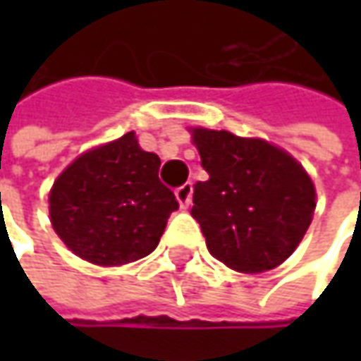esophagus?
Wrapping results in <instances>:
<instances>
[{
	"instance_id": "obj_1",
	"label": "esophagus",
	"mask_w": 361,
	"mask_h": 361,
	"mask_svg": "<svg viewBox=\"0 0 361 361\" xmlns=\"http://www.w3.org/2000/svg\"><path fill=\"white\" fill-rule=\"evenodd\" d=\"M176 201L180 204V209H188L190 207V199H192V185L190 183H185L183 187L176 188Z\"/></svg>"
}]
</instances>
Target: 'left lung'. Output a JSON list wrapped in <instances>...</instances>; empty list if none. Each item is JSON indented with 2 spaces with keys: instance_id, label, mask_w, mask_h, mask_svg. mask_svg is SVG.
Here are the masks:
<instances>
[{
  "instance_id": "1",
  "label": "left lung",
  "mask_w": 361,
  "mask_h": 361,
  "mask_svg": "<svg viewBox=\"0 0 361 361\" xmlns=\"http://www.w3.org/2000/svg\"><path fill=\"white\" fill-rule=\"evenodd\" d=\"M209 173L197 183L190 215L209 253L239 273L279 267L312 225L315 185L295 157L263 138L190 126Z\"/></svg>"
}]
</instances>
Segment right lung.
Returning a JSON list of instances; mask_svg holds the SVG:
<instances>
[{
    "instance_id": "right-lung-1",
    "label": "right lung",
    "mask_w": 361,
    "mask_h": 361,
    "mask_svg": "<svg viewBox=\"0 0 361 361\" xmlns=\"http://www.w3.org/2000/svg\"><path fill=\"white\" fill-rule=\"evenodd\" d=\"M160 159L134 132L74 159L49 188V223L80 259L120 267L150 255L178 209L159 178Z\"/></svg>"
}]
</instances>
